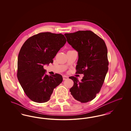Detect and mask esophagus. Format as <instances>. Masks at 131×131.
I'll return each instance as SVG.
<instances>
[{
  "label": "esophagus",
  "mask_w": 131,
  "mask_h": 131,
  "mask_svg": "<svg viewBox=\"0 0 131 131\" xmlns=\"http://www.w3.org/2000/svg\"><path fill=\"white\" fill-rule=\"evenodd\" d=\"M68 79V76H66V75H63V80H66Z\"/></svg>",
  "instance_id": "esophagus-1"
}]
</instances>
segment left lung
Listing matches in <instances>:
<instances>
[{
    "label": "left lung",
    "mask_w": 131,
    "mask_h": 131,
    "mask_svg": "<svg viewBox=\"0 0 131 131\" xmlns=\"http://www.w3.org/2000/svg\"><path fill=\"white\" fill-rule=\"evenodd\" d=\"M69 44L78 52L76 74L84 75L81 81L75 77L70 91L75 99L87 103L99 93L108 71L107 50L104 41L92 31L65 33Z\"/></svg>",
    "instance_id": "1"
}]
</instances>
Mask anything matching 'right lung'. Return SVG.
I'll return each mask as SVG.
<instances>
[{
    "instance_id": "1",
    "label": "right lung",
    "mask_w": 131,
    "mask_h": 131,
    "mask_svg": "<svg viewBox=\"0 0 131 131\" xmlns=\"http://www.w3.org/2000/svg\"><path fill=\"white\" fill-rule=\"evenodd\" d=\"M66 42L62 34L42 32L29 38L21 47L17 77L25 94L32 101L48 102L54 88L62 82L61 75H46L43 67L53 62V58Z\"/></svg>"
}]
</instances>
